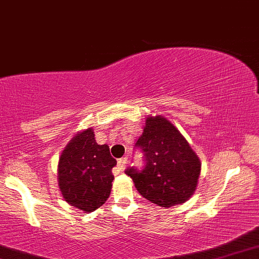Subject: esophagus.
<instances>
[{
    "instance_id": "esophagus-1",
    "label": "esophagus",
    "mask_w": 259,
    "mask_h": 259,
    "mask_svg": "<svg viewBox=\"0 0 259 259\" xmlns=\"http://www.w3.org/2000/svg\"><path fill=\"white\" fill-rule=\"evenodd\" d=\"M126 161H127V157H122V158H119L118 161H117V167H118V169H120V170H123L124 168H125V165H126Z\"/></svg>"
}]
</instances>
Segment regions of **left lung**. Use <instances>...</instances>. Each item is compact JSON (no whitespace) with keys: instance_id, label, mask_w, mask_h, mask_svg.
Here are the masks:
<instances>
[{"instance_id":"1","label":"left lung","mask_w":259,"mask_h":259,"mask_svg":"<svg viewBox=\"0 0 259 259\" xmlns=\"http://www.w3.org/2000/svg\"><path fill=\"white\" fill-rule=\"evenodd\" d=\"M135 147L143 154L142 169L129 167L140 194L161 207L184 204L196 188L200 161L180 132L164 117H148Z\"/></svg>"}]
</instances>
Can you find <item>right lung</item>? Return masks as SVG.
<instances>
[{
    "instance_id": "right-lung-1",
    "label": "right lung",
    "mask_w": 259,
    "mask_h": 259,
    "mask_svg": "<svg viewBox=\"0 0 259 259\" xmlns=\"http://www.w3.org/2000/svg\"><path fill=\"white\" fill-rule=\"evenodd\" d=\"M116 164L109 147L96 142L92 129L77 134L64 149L58 165L64 199L85 212L101 207L111 192Z\"/></svg>"
}]
</instances>
